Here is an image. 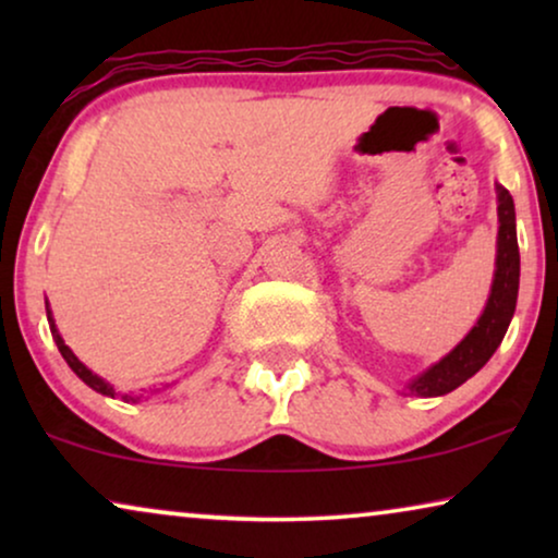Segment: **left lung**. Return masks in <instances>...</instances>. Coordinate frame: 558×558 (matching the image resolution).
Segmentation results:
<instances>
[{"label": "left lung", "instance_id": "8db88e82", "mask_svg": "<svg viewBox=\"0 0 558 558\" xmlns=\"http://www.w3.org/2000/svg\"><path fill=\"white\" fill-rule=\"evenodd\" d=\"M498 190V256H495V277L487 304L477 325L464 335V340L454 350L434 363L432 368L409 384V391L416 396H445L475 376L490 361L495 350L506 338L510 319L515 312L518 279H521V254L515 239V205L513 197L502 185Z\"/></svg>", "mask_w": 558, "mask_h": 558}]
</instances>
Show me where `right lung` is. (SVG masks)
<instances>
[{
  "label": "right lung",
  "mask_w": 558,
  "mask_h": 558,
  "mask_svg": "<svg viewBox=\"0 0 558 558\" xmlns=\"http://www.w3.org/2000/svg\"><path fill=\"white\" fill-rule=\"evenodd\" d=\"M45 310H48V323H50V332H52V340H56V345H58V350H60V355H63V357H65V363H68V365H71V371L75 373V376H78V378L83 380V384H86V386H90V388H94V391H98V393H104V396H111V399H113V393H117V391H113V386H111V384H106V380H104V378H98L94 371H88V368H86V365H83V363L78 361V357H75V355H73V350L65 345V340H63V338H60V332H58V327H56V319H52V312H50V307H48V304H45ZM121 399H126V401H134V399H132V396H121Z\"/></svg>",
  "instance_id": "obj_1"
}]
</instances>
